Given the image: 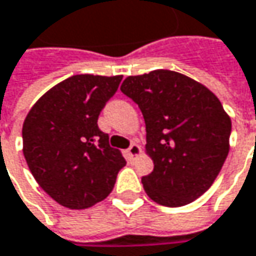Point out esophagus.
I'll return each instance as SVG.
<instances>
[{
    "label": "esophagus",
    "mask_w": 256,
    "mask_h": 256,
    "mask_svg": "<svg viewBox=\"0 0 256 256\" xmlns=\"http://www.w3.org/2000/svg\"><path fill=\"white\" fill-rule=\"evenodd\" d=\"M126 153H128V158H130L131 160H134V159H137V158L142 154V147H140L138 144L132 143L130 146V148L126 150Z\"/></svg>",
    "instance_id": "obj_1"
}]
</instances>
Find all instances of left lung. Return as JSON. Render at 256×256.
<instances>
[{
    "mask_svg": "<svg viewBox=\"0 0 256 256\" xmlns=\"http://www.w3.org/2000/svg\"><path fill=\"white\" fill-rule=\"evenodd\" d=\"M120 91L146 122L152 174L142 178L147 196L178 208L200 198L218 176L230 150L232 119L200 82L166 69L128 76Z\"/></svg>",
    "mask_w": 256,
    "mask_h": 256,
    "instance_id": "1",
    "label": "left lung"
}]
</instances>
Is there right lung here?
I'll use <instances>...</instances> for the list:
<instances>
[{
	"mask_svg": "<svg viewBox=\"0 0 256 256\" xmlns=\"http://www.w3.org/2000/svg\"><path fill=\"white\" fill-rule=\"evenodd\" d=\"M120 80L122 75H74L48 90L23 122L26 164L62 206L86 209L102 202L126 164L97 125Z\"/></svg>",
	"mask_w": 256,
	"mask_h": 256,
	"instance_id": "add662e5",
	"label": "right lung"
}]
</instances>
